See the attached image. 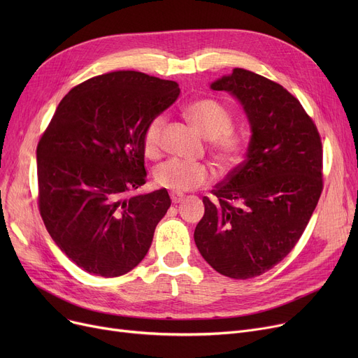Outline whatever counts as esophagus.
I'll use <instances>...</instances> for the list:
<instances>
[{
  "instance_id": "esophagus-1",
  "label": "esophagus",
  "mask_w": 358,
  "mask_h": 358,
  "mask_svg": "<svg viewBox=\"0 0 358 358\" xmlns=\"http://www.w3.org/2000/svg\"><path fill=\"white\" fill-rule=\"evenodd\" d=\"M171 200L174 204H178L184 200V196L182 194H177V193H171Z\"/></svg>"
}]
</instances>
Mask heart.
<instances>
[{"label":"heart","instance_id":"heart-1","mask_svg":"<svg viewBox=\"0 0 358 358\" xmlns=\"http://www.w3.org/2000/svg\"><path fill=\"white\" fill-rule=\"evenodd\" d=\"M185 116L209 138L216 157L223 166H234L239 162L248 148L245 131L232 127V113L215 99H201L185 107ZM165 116L158 115L150 119L143 129L142 145L146 155H155L161 145V134ZM155 182L173 193H184L209 184L213 178L210 166L192 164L177 158L161 162L154 171Z\"/></svg>","mask_w":358,"mask_h":358}]
</instances>
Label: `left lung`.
<instances>
[{"mask_svg":"<svg viewBox=\"0 0 358 358\" xmlns=\"http://www.w3.org/2000/svg\"><path fill=\"white\" fill-rule=\"evenodd\" d=\"M242 103L252 127L247 158L203 197L194 231L203 258L220 274H264L296 247L324 190L322 141L283 85L235 68L212 85Z\"/></svg>","mask_w":358,"mask_h":358,"instance_id":"obj_1","label":"left lung"}]
</instances>
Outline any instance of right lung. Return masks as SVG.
<instances>
[{
	"label": "right lung",
	"mask_w": 358,
	"mask_h": 358,
	"mask_svg": "<svg viewBox=\"0 0 358 358\" xmlns=\"http://www.w3.org/2000/svg\"><path fill=\"white\" fill-rule=\"evenodd\" d=\"M180 94L176 81L115 71L73 87L37 143V204L59 250L90 274L119 277L145 258L171 206L146 182L142 134Z\"/></svg>",
	"instance_id": "add662e5"
}]
</instances>
